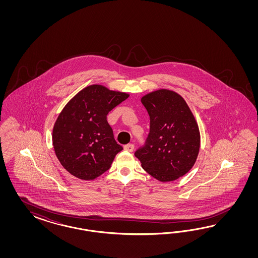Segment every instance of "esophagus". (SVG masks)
<instances>
[{
    "label": "esophagus",
    "instance_id": "obj_1",
    "mask_svg": "<svg viewBox=\"0 0 258 258\" xmlns=\"http://www.w3.org/2000/svg\"><path fill=\"white\" fill-rule=\"evenodd\" d=\"M124 149L128 151V152H133V149H134V145L133 144H127L124 147Z\"/></svg>",
    "mask_w": 258,
    "mask_h": 258
}]
</instances>
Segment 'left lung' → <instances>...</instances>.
I'll return each instance as SVG.
<instances>
[{
  "mask_svg": "<svg viewBox=\"0 0 258 258\" xmlns=\"http://www.w3.org/2000/svg\"><path fill=\"white\" fill-rule=\"evenodd\" d=\"M142 104L149 115V133L134 155L142 167L161 181L177 180L195 164L200 132L183 98L172 91L159 90L145 95Z\"/></svg>",
  "mask_w": 258,
  "mask_h": 258,
  "instance_id": "obj_1",
  "label": "left lung"
}]
</instances>
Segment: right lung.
Segmentation results:
<instances>
[{"mask_svg":"<svg viewBox=\"0 0 258 258\" xmlns=\"http://www.w3.org/2000/svg\"><path fill=\"white\" fill-rule=\"evenodd\" d=\"M128 94L92 85L80 91L55 121L53 145L63 167L81 180H94L109 170L123 147L107 121L109 111Z\"/></svg>","mask_w":258,"mask_h":258,"instance_id":"1","label":"right lung"}]
</instances>
